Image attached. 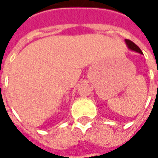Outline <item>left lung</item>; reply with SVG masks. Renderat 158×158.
I'll list each match as a JSON object with an SVG mask.
<instances>
[{"mask_svg": "<svg viewBox=\"0 0 158 158\" xmlns=\"http://www.w3.org/2000/svg\"><path fill=\"white\" fill-rule=\"evenodd\" d=\"M125 42L127 45H128V47H129L130 50H132V51H135V52H137L140 53V54H142V52H141V50L139 48V46L137 45H135V43L131 40H125Z\"/></svg>", "mask_w": 158, "mask_h": 158, "instance_id": "1", "label": "left lung"}]
</instances>
